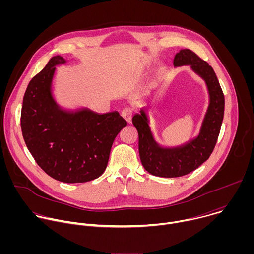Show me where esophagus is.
<instances>
[{
	"mask_svg": "<svg viewBox=\"0 0 254 254\" xmlns=\"http://www.w3.org/2000/svg\"><path fill=\"white\" fill-rule=\"evenodd\" d=\"M122 117L123 119L129 124L131 122V118H132V110L130 107H125L124 110L122 111Z\"/></svg>",
	"mask_w": 254,
	"mask_h": 254,
	"instance_id": "34e87169",
	"label": "esophagus"
}]
</instances>
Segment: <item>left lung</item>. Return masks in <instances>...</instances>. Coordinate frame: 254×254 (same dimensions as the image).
<instances>
[{
	"label": "left lung",
	"instance_id": "8db88e82",
	"mask_svg": "<svg viewBox=\"0 0 254 254\" xmlns=\"http://www.w3.org/2000/svg\"><path fill=\"white\" fill-rule=\"evenodd\" d=\"M190 65L191 69L204 79L209 105L199 134L184 144L163 148L156 141L148 115L144 108L132 118V124L138 133V153L141 164L150 174L157 177L176 178L187 175L212 154L218 138L224 117V94L213 68L190 49H181L174 57V66Z\"/></svg>",
	"mask_w": 254,
	"mask_h": 254
}]
</instances>
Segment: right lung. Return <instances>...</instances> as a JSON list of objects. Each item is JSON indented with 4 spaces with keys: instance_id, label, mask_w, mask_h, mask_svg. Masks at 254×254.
Segmentation results:
<instances>
[{
    "instance_id": "add662e5",
    "label": "right lung",
    "mask_w": 254,
    "mask_h": 254,
    "mask_svg": "<svg viewBox=\"0 0 254 254\" xmlns=\"http://www.w3.org/2000/svg\"><path fill=\"white\" fill-rule=\"evenodd\" d=\"M57 55L29 82L23 98L21 128L26 146L39 167L64 183H84L104 172L118 133L127 126L118 112L88 108L66 111L52 95Z\"/></svg>"
}]
</instances>
